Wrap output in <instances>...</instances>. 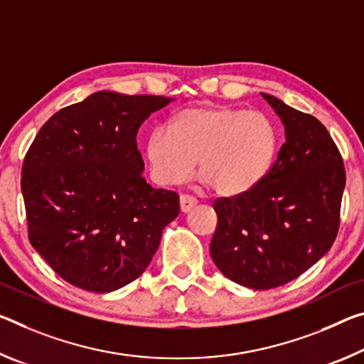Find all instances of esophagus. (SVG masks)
Instances as JSON below:
<instances>
[{
	"label": "esophagus",
	"mask_w": 364,
	"mask_h": 364,
	"mask_svg": "<svg viewBox=\"0 0 364 364\" xmlns=\"http://www.w3.org/2000/svg\"><path fill=\"white\" fill-rule=\"evenodd\" d=\"M196 204H198V199L193 198V196H188V194L180 196V209H181V212H184V213L189 212Z\"/></svg>",
	"instance_id": "34e87169"
}]
</instances>
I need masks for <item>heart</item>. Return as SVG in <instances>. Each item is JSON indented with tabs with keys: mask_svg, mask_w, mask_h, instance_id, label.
Instances as JSON below:
<instances>
[{
	"mask_svg": "<svg viewBox=\"0 0 364 364\" xmlns=\"http://www.w3.org/2000/svg\"><path fill=\"white\" fill-rule=\"evenodd\" d=\"M279 131L265 114L227 105L194 107L155 126L146 141V159L159 184L186 181L196 166L203 183L220 196L255 189L274 165Z\"/></svg>",
	"mask_w": 364,
	"mask_h": 364,
	"instance_id": "b5f03b06",
	"label": "heart"
}]
</instances>
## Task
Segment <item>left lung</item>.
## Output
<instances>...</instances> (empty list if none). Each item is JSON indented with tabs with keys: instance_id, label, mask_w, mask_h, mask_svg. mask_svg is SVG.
<instances>
[{
	"instance_id": "8db88e82",
	"label": "left lung",
	"mask_w": 364,
	"mask_h": 364,
	"mask_svg": "<svg viewBox=\"0 0 364 364\" xmlns=\"http://www.w3.org/2000/svg\"><path fill=\"white\" fill-rule=\"evenodd\" d=\"M285 128V142L255 189L213 203L210 256L218 270L255 290L301 275L331 250L338 232L345 168L326 126L261 94Z\"/></svg>"
}]
</instances>
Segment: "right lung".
<instances>
[{"label":"right lung","mask_w":364,"mask_h":364,"mask_svg":"<svg viewBox=\"0 0 364 364\" xmlns=\"http://www.w3.org/2000/svg\"><path fill=\"white\" fill-rule=\"evenodd\" d=\"M170 97L100 90L55 113L22 165L28 240L74 287L109 293L136 280L180 213L144 180L136 136Z\"/></svg>","instance_id":"1"}]
</instances>
